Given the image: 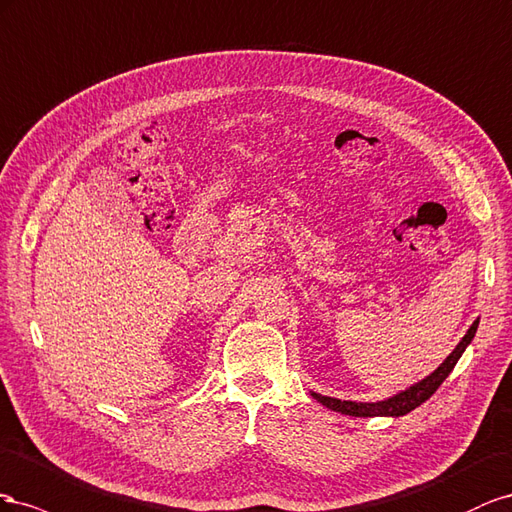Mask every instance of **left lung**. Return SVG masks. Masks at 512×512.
Listing matches in <instances>:
<instances>
[{"label":"left lung","instance_id":"1","mask_svg":"<svg viewBox=\"0 0 512 512\" xmlns=\"http://www.w3.org/2000/svg\"><path fill=\"white\" fill-rule=\"evenodd\" d=\"M478 328V319L467 330L465 337L459 341V345L455 347V352H452L440 367H437L427 379H422L416 386L407 388L405 392H399L397 397L386 399V401H379V403H354V401H341V399H332V397H321L317 392H311L313 397L321 403L326 405L328 410L332 412H341L345 416H356V418H371V416H405L410 414L412 410H416L418 405L425 403L431 394L442 386L444 379L450 375V371L455 369L457 360L461 358V354L465 352V347L472 343L474 334Z\"/></svg>","mask_w":512,"mask_h":512}]
</instances>
